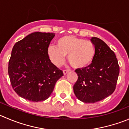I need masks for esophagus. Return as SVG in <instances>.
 <instances>
[{"label":"esophagus","instance_id":"34e87169","mask_svg":"<svg viewBox=\"0 0 129 129\" xmlns=\"http://www.w3.org/2000/svg\"><path fill=\"white\" fill-rule=\"evenodd\" d=\"M69 71H70V70H69V69H66V70H63V74H64V75L67 74L68 73V72H69Z\"/></svg>","mask_w":129,"mask_h":129}]
</instances>
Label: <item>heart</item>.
Segmentation results:
<instances>
[{
  "instance_id": "heart-1",
  "label": "heart",
  "mask_w": 129,
  "mask_h": 129,
  "mask_svg": "<svg viewBox=\"0 0 129 129\" xmlns=\"http://www.w3.org/2000/svg\"><path fill=\"white\" fill-rule=\"evenodd\" d=\"M55 47H49L47 55L51 62L57 66L63 63L67 55L72 67L82 69L89 66L96 56V48L92 42L75 36L66 35L58 38Z\"/></svg>"
}]
</instances>
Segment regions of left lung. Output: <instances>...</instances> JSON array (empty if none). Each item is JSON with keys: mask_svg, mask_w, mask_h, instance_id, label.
<instances>
[{"mask_svg": "<svg viewBox=\"0 0 129 129\" xmlns=\"http://www.w3.org/2000/svg\"><path fill=\"white\" fill-rule=\"evenodd\" d=\"M96 48V56L87 67L76 69L78 78L74 92L80 101L95 103L103 100L114 92L120 72L119 65L113 50L96 37L91 39Z\"/></svg>", "mask_w": 129, "mask_h": 129, "instance_id": "left-lung-1", "label": "left lung"}]
</instances>
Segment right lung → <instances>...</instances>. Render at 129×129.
Segmentation results:
<instances>
[{
	"mask_svg": "<svg viewBox=\"0 0 129 129\" xmlns=\"http://www.w3.org/2000/svg\"><path fill=\"white\" fill-rule=\"evenodd\" d=\"M54 37V33L35 32L13 47L8 73L12 88L22 98L35 102L45 100L63 76L47 55Z\"/></svg>",
	"mask_w": 129,
	"mask_h": 129,
	"instance_id": "obj_1",
	"label": "right lung"
}]
</instances>
